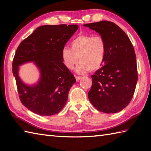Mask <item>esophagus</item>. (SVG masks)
Wrapping results in <instances>:
<instances>
[{
    "label": "esophagus",
    "instance_id": "esophagus-1",
    "mask_svg": "<svg viewBox=\"0 0 151 151\" xmlns=\"http://www.w3.org/2000/svg\"><path fill=\"white\" fill-rule=\"evenodd\" d=\"M75 78H76V82H78L81 79V76H75Z\"/></svg>",
    "mask_w": 151,
    "mask_h": 151
}]
</instances>
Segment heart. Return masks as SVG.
<instances>
[{
	"label": "heart",
	"mask_w": 151,
	"mask_h": 151,
	"mask_svg": "<svg viewBox=\"0 0 151 151\" xmlns=\"http://www.w3.org/2000/svg\"><path fill=\"white\" fill-rule=\"evenodd\" d=\"M106 53V43L100 35H80L70 42V48L64 47L61 56L64 65L69 69L81 62L76 70L84 73L88 70L94 71L103 63Z\"/></svg>",
	"instance_id": "b5f03b06"
}]
</instances>
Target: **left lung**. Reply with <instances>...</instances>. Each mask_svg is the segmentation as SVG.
Returning <instances> with one entry per match:
<instances>
[{
	"label": "left lung",
	"instance_id": "obj_1",
	"mask_svg": "<svg viewBox=\"0 0 151 151\" xmlns=\"http://www.w3.org/2000/svg\"><path fill=\"white\" fill-rule=\"evenodd\" d=\"M84 26L95 30L106 43L104 65L91 75L89 101L99 111L117 113L127 106L135 91L137 69L133 45L124 32L112 22L102 21Z\"/></svg>",
	"mask_w": 151,
	"mask_h": 151
}]
</instances>
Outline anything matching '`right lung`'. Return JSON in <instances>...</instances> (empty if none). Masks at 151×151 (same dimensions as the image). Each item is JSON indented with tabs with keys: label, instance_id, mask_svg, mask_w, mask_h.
Wrapping results in <instances>:
<instances>
[{
	"label": "right lung",
	"instance_id": "obj_1",
	"mask_svg": "<svg viewBox=\"0 0 151 151\" xmlns=\"http://www.w3.org/2000/svg\"><path fill=\"white\" fill-rule=\"evenodd\" d=\"M78 28L76 24L43 25L17 47L12 71L21 103L33 113L50 116L65 105L76 79L63 64L61 52ZM29 61H34L41 73L39 82L32 86L24 85L18 75V66Z\"/></svg>",
	"mask_w": 151,
	"mask_h": 151
}]
</instances>
